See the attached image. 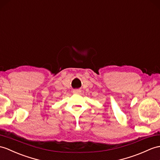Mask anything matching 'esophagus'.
I'll return each mask as SVG.
<instances>
[{
  "instance_id": "obj_1",
  "label": "esophagus",
  "mask_w": 160,
  "mask_h": 160,
  "mask_svg": "<svg viewBox=\"0 0 160 160\" xmlns=\"http://www.w3.org/2000/svg\"><path fill=\"white\" fill-rule=\"evenodd\" d=\"M73 93H79L80 90H79V89H75V90H73Z\"/></svg>"
}]
</instances>
